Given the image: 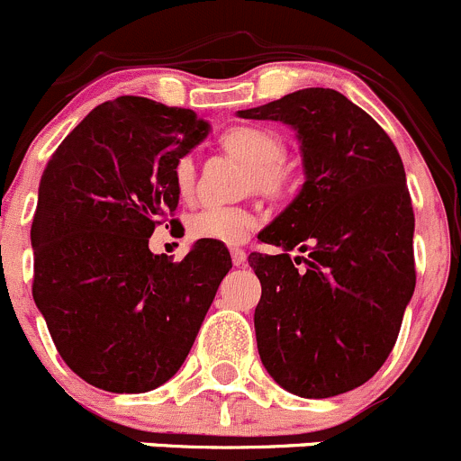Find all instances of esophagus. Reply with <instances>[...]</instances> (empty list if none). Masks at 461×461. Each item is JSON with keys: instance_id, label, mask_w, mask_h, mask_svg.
Wrapping results in <instances>:
<instances>
[{"instance_id": "esophagus-1", "label": "esophagus", "mask_w": 461, "mask_h": 461, "mask_svg": "<svg viewBox=\"0 0 461 461\" xmlns=\"http://www.w3.org/2000/svg\"><path fill=\"white\" fill-rule=\"evenodd\" d=\"M230 258H232V264H235V267H244V264H246V250L230 249Z\"/></svg>"}]
</instances>
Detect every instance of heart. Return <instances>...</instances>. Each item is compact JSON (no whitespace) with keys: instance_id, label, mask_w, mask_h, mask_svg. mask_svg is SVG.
Returning <instances> with one entry per match:
<instances>
[{"instance_id":"b5f03b06","label":"heart","mask_w":461,"mask_h":461,"mask_svg":"<svg viewBox=\"0 0 461 461\" xmlns=\"http://www.w3.org/2000/svg\"><path fill=\"white\" fill-rule=\"evenodd\" d=\"M221 149L246 166L241 181L244 193L262 194L267 199H280L289 190V170L280 163L285 157V140L276 131L258 125H237L224 131L220 139ZM197 170L190 157L176 161L172 170V185L184 202L193 199ZM258 226V215L246 206L202 208L185 221V232L193 241H217L235 246L249 240Z\"/></svg>"}]
</instances>
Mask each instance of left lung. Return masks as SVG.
<instances>
[{"label": "left lung", "mask_w": 461, "mask_h": 461, "mask_svg": "<svg viewBox=\"0 0 461 461\" xmlns=\"http://www.w3.org/2000/svg\"><path fill=\"white\" fill-rule=\"evenodd\" d=\"M237 113L294 127L304 167L298 197L259 232L282 253L249 255L262 285L259 358L294 394H343L390 357L417 282L403 163L384 127L334 89ZM294 248L308 255L291 260Z\"/></svg>", "instance_id": "left-lung-1"}]
</instances>
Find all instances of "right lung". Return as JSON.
<instances>
[{
	"label": "right lung",
	"mask_w": 461,
	"mask_h": 461,
	"mask_svg": "<svg viewBox=\"0 0 461 461\" xmlns=\"http://www.w3.org/2000/svg\"><path fill=\"white\" fill-rule=\"evenodd\" d=\"M206 134L193 109L121 95L86 113L44 167L33 300L62 361L100 390L139 394L172 379L232 267L217 241L181 262L148 246L179 203L176 161Z\"/></svg>",
	"instance_id": "1"
}]
</instances>
